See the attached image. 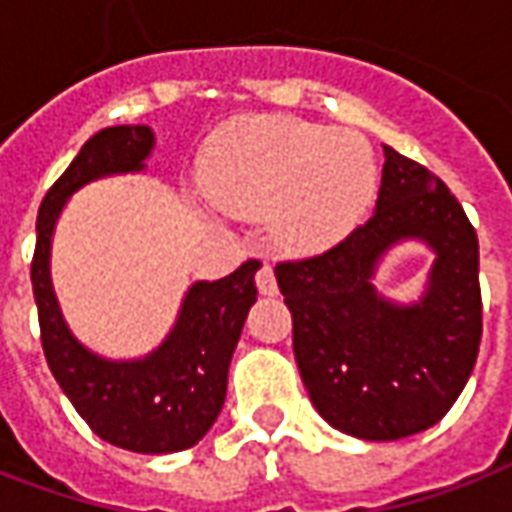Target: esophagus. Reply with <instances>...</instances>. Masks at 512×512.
Instances as JSON below:
<instances>
[{
	"label": "esophagus",
	"mask_w": 512,
	"mask_h": 512,
	"mask_svg": "<svg viewBox=\"0 0 512 512\" xmlns=\"http://www.w3.org/2000/svg\"><path fill=\"white\" fill-rule=\"evenodd\" d=\"M256 286H259L261 294L278 292V281H275V272H272L270 264H261L259 267V272H256Z\"/></svg>",
	"instance_id": "esophagus-1"
}]
</instances>
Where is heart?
<instances>
[{
    "instance_id": "b5f03b06",
    "label": "heart",
    "mask_w": 512,
    "mask_h": 512,
    "mask_svg": "<svg viewBox=\"0 0 512 512\" xmlns=\"http://www.w3.org/2000/svg\"><path fill=\"white\" fill-rule=\"evenodd\" d=\"M204 188L223 210L267 215L278 248L319 253L363 223L376 193L368 141L292 117H242L212 138Z\"/></svg>"
}]
</instances>
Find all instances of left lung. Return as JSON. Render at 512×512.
Here are the masks:
<instances>
[{
  "label": "left lung",
  "mask_w": 512,
  "mask_h": 512,
  "mask_svg": "<svg viewBox=\"0 0 512 512\" xmlns=\"http://www.w3.org/2000/svg\"><path fill=\"white\" fill-rule=\"evenodd\" d=\"M401 239L437 253L424 300L395 306L373 272ZM475 226L434 171L384 147L376 212L330 251L281 261L275 278L292 311L294 360L316 412L368 442L439 423L472 374L483 335Z\"/></svg>",
  "instance_id": "1"
}]
</instances>
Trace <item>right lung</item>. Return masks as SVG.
Masks as SVG:
<instances>
[{
    "label": "right lung",
    "instance_id": "right-lung-1",
    "mask_svg": "<svg viewBox=\"0 0 512 512\" xmlns=\"http://www.w3.org/2000/svg\"><path fill=\"white\" fill-rule=\"evenodd\" d=\"M155 147L147 125H117L89 138L37 212L32 292L48 368L87 425L130 453L188 450L218 420L242 324L256 302L259 261L248 259L220 281L193 283L169 338L141 360H103L84 349L59 313L48 256L65 201L87 182L144 169Z\"/></svg>",
    "mask_w": 512,
    "mask_h": 512
}]
</instances>
